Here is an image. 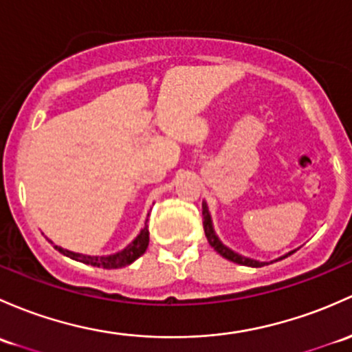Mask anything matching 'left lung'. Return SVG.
<instances>
[{
    "label": "left lung",
    "mask_w": 352,
    "mask_h": 352,
    "mask_svg": "<svg viewBox=\"0 0 352 352\" xmlns=\"http://www.w3.org/2000/svg\"><path fill=\"white\" fill-rule=\"evenodd\" d=\"M202 217H204V232H206V238L207 241H209L210 246L214 248V250L217 251V253L221 254V256L226 258V260L232 261V263H238V265H244V266H251V268H260V266H265V265H270L273 263V261H280L283 260V258L290 256L294 251H288V253H285L283 256L276 258V260H272V261H258V260H253V258H248V256H243V254L236 253V251H232L231 248H228L226 244H223L219 238H217L216 231H214V224H212V217H210V212H209V207H207V202L204 201L202 202Z\"/></svg>",
    "instance_id": "left-lung-1"
}]
</instances>
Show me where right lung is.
Returning <instances> with one entry per match:
<instances>
[{"label": "right lung", "mask_w": 352, "mask_h": 352, "mask_svg": "<svg viewBox=\"0 0 352 352\" xmlns=\"http://www.w3.org/2000/svg\"><path fill=\"white\" fill-rule=\"evenodd\" d=\"M148 223V219H146ZM145 223V228L140 231V234L128 244L126 248H123L121 251H116L113 254H104V256H91V254H82V253H74V251L64 250L60 246H55V250L60 251L64 256L70 258V260L80 261V263H86L91 266H98V268H123V266L131 265L133 261L138 260L143 253L146 251L148 241H150V232H148V224Z\"/></svg>", "instance_id": "right-lung-1"}]
</instances>
